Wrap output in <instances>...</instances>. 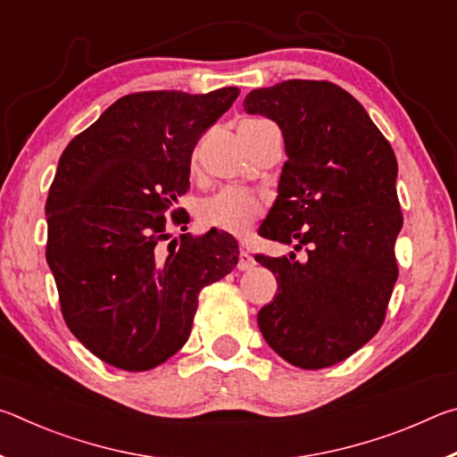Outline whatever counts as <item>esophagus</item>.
Masks as SVG:
<instances>
[{"mask_svg": "<svg viewBox=\"0 0 457 457\" xmlns=\"http://www.w3.org/2000/svg\"><path fill=\"white\" fill-rule=\"evenodd\" d=\"M253 266H256V260L252 258V253L247 247L242 245V250H239V260H237V268L242 270V272H245V270H252Z\"/></svg>", "mask_w": 457, "mask_h": 457, "instance_id": "1", "label": "esophagus"}]
</instances>
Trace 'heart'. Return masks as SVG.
<instances>
[{
    "mask_svg": "<svg viewBox=\"0 0 457 457\" xmlns=\"http://www.w3.org/2000/svg\"><path fill=\"white\" fill-rule=\"evenodd\" d=\"M258 120H245L244 125H252ZM262 213V201L250 191L228 187L204 199L199 204V221L205 228H215L228 234H244Z\"/></svg>",
    "mask_w": 457,
    "mask_h": 457,
    "instance_id": "obj_1",
    "label": "heart"
}]
</instances>
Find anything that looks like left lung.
Returning a JSON list of instances; mask_svg holds the SVG:
<instances>
[{
    "mask_svg": "<svg viewBox=\"0 0 457 457\" xmlns=\"http://www.w3.org/2000/svg\"><path fill=\"white\" fill-rule=\"evenodd\" d=\"M244 111L280 127L288 157L258 234L294 251L309 245L304 262L293 252L256 256L278 282L258 327L294 367L337 365L377 335L397 282L395 153L359 100L332 82L252 90Z\"/></svg>",
    "mask_w": 457,
    "mask_h": 457,
    "instance_id": "1",
    "label": "left lung"
}]
</instances>
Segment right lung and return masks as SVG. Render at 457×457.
I'll list each match as a JSON object with an SVG mask.
<instances>
[{
    "label": "right lung",
    "mask_w": 457,
    "mask_h": 457,
    "mask_svg": "<svg viewBox=\"0 0 457 457\" xmlns=\"http://www.w3.org/2000/svg\"><path fill=\"white\" fill-rule=\"evenodd\" d=\"M237 95L135 92L62 153L46 201V260L68 328L108 365L149 370L173 357L201 288L237 264L236 237L215 228L173 239L167 256L159 245L165 213L189 189L193 149Z\"/></svg>",
    "instance_id": "add662e5"
}]
</instances>
